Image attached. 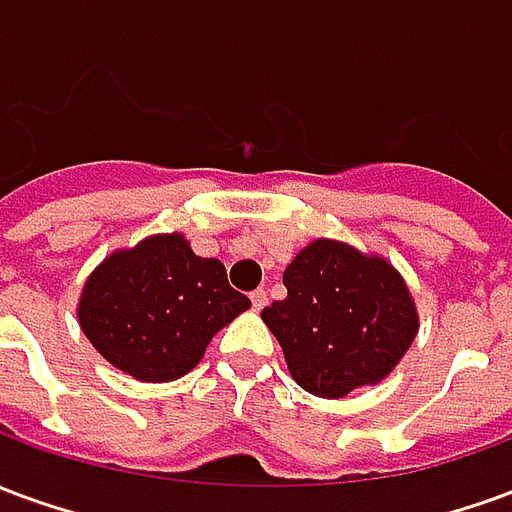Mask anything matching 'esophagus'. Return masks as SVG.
<instances>
[{
    "instance_id": "esophagus-1",
    "label": "esophagus",
    "mask_w": 512,
    "mask_h": 512,
    "mask_svg": "<svg viewBox=\"0 0 512 512\" xmlns=\"http://www.w3.org/2000/svg\"><path fill=\"white\" fill-rule=\"evenodd\" d=\"M249 299H252V307H255V310H263V307L268 304V293L263 288H257L252 290V296H249Z\"/></svg>"
}]
</instances>
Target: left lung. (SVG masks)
<instances>
[{"mask_svg":"<svg viewBox=\"0 0 512 512\" xmlns=\"http://www.w3.org/2000/svg\"><path fill=\"white\" fill-rule=\"evenodd\" d=\"M288 296L260 312L293 381L318 397L378 384L403 359L419 315L397 268L332 238L304 246L285 268Z\"/></svg>","mask_w":512,"mask_h":512,"instance_id":"8db88e82","label":"left lung"}]
</instances>
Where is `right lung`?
<instances>
[{
	"label": "right lung",
	"instance_id": "add662e5",
	"mask_svg": "<svg viewBox=\"0 0 512 512\" xmlns=\"http://www.w3.org/2000/svg\"><path fill=\"white\" fill-rule=\"evenodd\" d=\"M216 257L180 233L117 249L87 277L79 326L109 365L136 381H175L197 367L213 334L249 310Z\"/></svg>",
	"mask_w": 512,
	"mask_h": 512
}]
</instances>
